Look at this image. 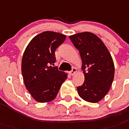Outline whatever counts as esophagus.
<instances>
[{
  "mask_svg": "<svg viewBox=\"0 0 129 129\" xmlns=\"http://www.w3.org/2000/svg\"><path fill=\"white\" fill-rule=\"evenodd\" d=\"M76 72H77V69L76 68H73V69H72V70L70 72V74L71 75V76H73V75H74L76 73Z\"/></svg>",
  "mask_w": 129,
  "mask_h": 129,
  "instance_id": "34e87169",
  "label": "esophagus"
}]
</instances>
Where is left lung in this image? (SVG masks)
<instances>
[{"instance_id": "left-lung-1", "label": "left lung", "mask_w": 129, "mask_h": 129, "mask_svg": "<svg viewBox=\"0 0 129 129\" xmlns=\"http://www.w3.org/2000/svg\"><path fill=\"white\" fill-rule=\"evenodd\" d=\"M69 37L79 51L85 75L83 85L77 87L78 94L85 101L97 103L107 94L113 83L112 57L104 43L94 33L83 32Z\"/></svg>"}]
</instances>
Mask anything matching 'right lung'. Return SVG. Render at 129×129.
Listing matches in <instances>:
<instances>
[{"instance_id": "add662e5", "label": "right lung", "mask_w": 129, "mask_h": 129, "mask_svg": "<svg viewBox=\"0 0 129 129\" xmlns=\"http://www.w3.org/2000/svg\"><path fill=\"white\" fill-rule=\"evenodd\" d=\"M66 38L61 33L44 31L32 39L23 52L21 73L25 86L39 102L55 99L68 77V73L50 66L56 62L55 50Z\"/></svg>"}]
</instances>
